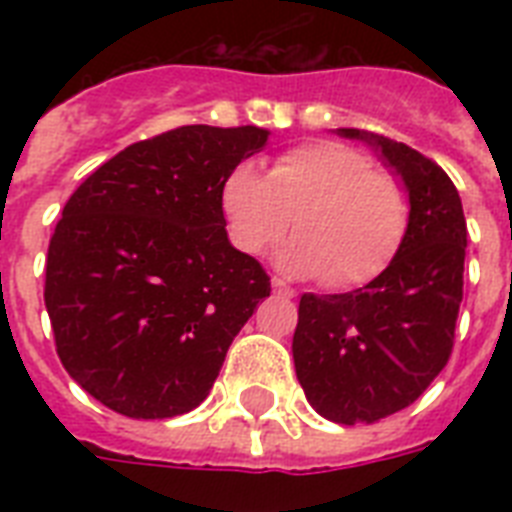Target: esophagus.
I'll list each match as a JSON object with an SVG mask.
<instances>
[{
  "instance_id": "esophagus-1",
  "label": "esophagus",
  "mask_w": 512,
  "mask_h": 512,
  "mask_svg": "<svg viewBox=\"0 0 512 512\" xmlns=\"http://www.w3.org/2000/svg\"><path fill=\"white\" fill-rule=\"evenodd\" d=\"M271 284H273V292H276V295H281V297H295V295H297L295 289L289 287L287 281H281V279H273Z\"/></svg>"
}]
</instances>
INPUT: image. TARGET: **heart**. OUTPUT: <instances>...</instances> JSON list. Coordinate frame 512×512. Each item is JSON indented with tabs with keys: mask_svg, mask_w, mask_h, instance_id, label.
Returning <instances> with one entry per match:
<instances>
[{
	"mask_svg": "<svg viewBox=\"0 0 512 512\" xmlns=\"http://www.w3.org/2000/svg\"><path fill=\"white\" fill-rule=\"evenodd\" d=\"M228 236L244 255H268L292 228L281 265L297 276H324L332 289L377 279L409 228V199L390 172L335 140L297 146L273 159L268 175L239 164L220 188Z\"/></svg>",
	"mask_w": 512,
	"mask_h": 512,
	"instance_id": "heart-1",
	"label": "heart"
}]
</instances>
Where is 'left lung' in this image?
<instances>
[{"label": "left lung", "instance_id": "obj_1", "mask_svg": "<svg viewBox=\"0 0 512 512\" xmlns=\"http://www.w3.org/2000/svg\"><path fill=\"white\" fill-rule=\"evenodd\" d=\"M337 135L364 140L398 175L409 228L388 268L366 287L300 297L292 356L321 417L369 425L414 404L452 356L468 225L460 193L428 156L374 132L342 127Z\"/></svg>", "mask_w": 512, "mask_h": 512}]
</instances>
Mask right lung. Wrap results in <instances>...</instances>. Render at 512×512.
I'll return each mask as SVG.
<instances>
[{
  "mask_svg": "<svg viewBox=\"0 0 512 512\" xmlns=\"http://www.w3.org/2000/svg\"><path fill=\"white\" fill-rule=\"evenodd\" d=\"M271 132L188 124L132 143L74 196L47 249L44 305L66 372L135 420L196 409L233 337L271 295L228 241L225 175Z\"/></svg>",
  "mask_w": 512,
  "mask_h": 512,
  "instance_id": "add662e5",
  "label": "right lung"
}]
</instances>
